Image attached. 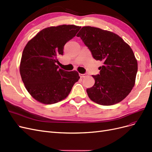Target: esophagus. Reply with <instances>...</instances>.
Here are the masks:
<instances>
[{
    "label": "esophagus",
    "instance_id": "esophagus-1",
    "mask_svg": "<svg viewBox=\"0 0 152 152\" xmlns=\"http://www.w3.org/2000/svg\"><path fill=\"white\" fill-rule=\"evenodd\" d=\"M79 75H80V77L81 78H83V77H85L86 76V73H84V74H82V73H80Z\"/></svg>",
    "mask_w": 152,
    "mask_h": 152
}]
</instances>
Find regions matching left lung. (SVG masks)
I'll return each instance as SVG.
<instances>
[{
	"label": "left lung",
	"mask_w": 152,
	"mask_h": 152,
	"mask_svg": "<svg viewBox=\"0 0 152 152\" xmlns=\"http://www.w3.org/2000/svg\"><path fill=\"white\" fill-rule=\"evenodd\" d=\"M96 60L103 62L94 85L87 89L93 102L110 106L121 102L135 84L137 62L132 49L118 35L92 26L82 27L77 35Z\"/></svg>",
	"instance_id": "1"
}]
</instances>
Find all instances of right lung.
<instances>
[{
  "mask_svg": "<svg viewBox=\"0 0 152 152\" xmlns=\"http://www.w3.org/2000/svg\"><path fill=\"white\" fill-rule=\"evenodd\" d=\"M81 26L63 25L50 26L29 40L23 51L20 72L30 94L46 104L65 99L80 77L77 71L67 72L56 65L65 44Z\"/></svg>",
  "mask_w": 152,
  "mask_h": 152,
  "instance_id": "right-lung-1",
  "label": "right lung"
}]
</instances>
